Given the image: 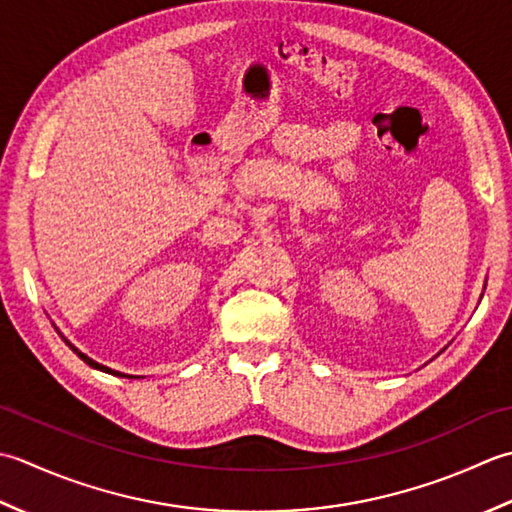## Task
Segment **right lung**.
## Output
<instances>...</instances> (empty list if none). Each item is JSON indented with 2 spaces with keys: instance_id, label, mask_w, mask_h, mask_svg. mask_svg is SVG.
I'll return each instance as SVG.
<instances>
[{
  "instance_id": "1",
  "label": "right lung",
  "mask_w": 512,
  "mask_h": 512,
  "mask_svg": "<svg viewBox=\"0 0 512 512\" xmlns=\"http://www.w3.org/2000/svg\"><path fill=\"white\" fill-rule=\"evenodd\" d=\"M66 342H68V340H66ZM68 347H70L72 351H75V353H77V356H79V358H81L83 362H86V364H90V367H92V369H99V371H103V373H112V375H121L119 371H112V369H108V367H103V364H99V362H95V360H90L88 356H83V353H81L79 349H75V347H72V344H70V342H68ZM123 378H128V375H123Z\"/></svg>"
}]
</instances>
